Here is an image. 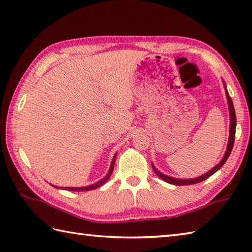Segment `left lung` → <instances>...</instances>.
Instances as JSON below:
<instances>
[{"instance_id":"obj_1","label":"left lung","mask_w":252,"mask_h":252,"mask_svg":"<svg viewBox=\"0 0 252 252\" xmlns=\"http://www.w3.org/2000/svg\"><path fill=\"white\" fill-rule=\"evenodd\" d=\"M226 92V97H227V101H228V108H229V116H231V127H229V140H228V144H227V149L225 154H224V157L223 159L220 161V163L217 164L215 168L212 170L209 171L206 174H203L199 178L197 179H191V180H179V179H174V178H170V176H167L162 174L161 172H159L158 170H156V168L153 165V169L155 171V173H156L160 179H162L163 181L168 182L170 184H173V185H192V184H197L199 183V182H202L207 180L208 178H210L212 174H215L219 169H221L223 167V164L226 162L227 158L229 157V155L232 153V149L234 146V141H235V132H236V115H235V109H234V105H233V101L231 96H229L227 90H225Z\"/></svg>"}]
</instances>
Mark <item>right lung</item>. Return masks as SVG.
Returning <instances> with one entry per match:
<instances>
[{
	"label": "right lung",
	"mask_w": 252,
	"mask_h": 252,
	"mask_svg": "<svg viewBox=\"0 0 252 252\" xmlns=\"http://www.w3.org/2000/svg\"><path fill=\"white\" fill-rule=\"evenodd\" d=\"M115 160H116V156L114 157V159H112V162H111V165H110V169L108 171V173H107V175L105 176L104 179H101L100 181H98L97 183H95L93 185H90V186H85V187H63V189L66 190H72V191H87V190H92V189H97V187L103 185L105 182L108 180L110 178V175L112 174V171H114V165H115ZM54 186V185H53ZM54 187H57V186H54ZM60 189V187H58Z\"/></svg>",
	"instance_id": "right-lung-1"
}]
</instances>
